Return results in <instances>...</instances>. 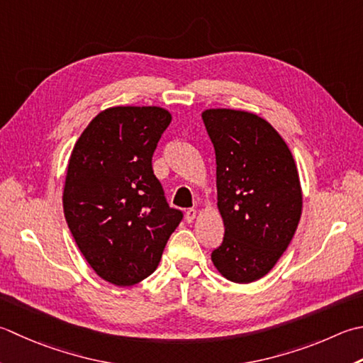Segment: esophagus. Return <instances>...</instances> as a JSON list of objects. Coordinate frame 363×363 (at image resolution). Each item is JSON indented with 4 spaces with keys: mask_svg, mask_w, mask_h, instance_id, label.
<instances>
[{
    "mask_svg": "<svg viewBox=\"0 0 363 363\" xmlns=\"http://www.w3.org/2000/svg\"><path fill=\"white\" fill-rule=\"evenodd\" d=\"M195 217H196V211H195L194 208H190V209L186 211V222H187V223L194 222Z\"/></svg>",
    "mask_w": 363,
    "mask_h": 363,
    "instance_id": "obj_1",
    "label": "esophagus"
}]
</instances>
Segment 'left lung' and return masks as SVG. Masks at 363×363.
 <instances>
[{
  "label": "left lung",
  "instance_id": "8db88e82",
  "mask_svg": "<svg viewBox=\"0 0 363 363\" xmlns=\"http://www.w3.org/2000/svg\"><path fill=\"white\" fill-rule=\"evenodd\" d=\"M216 149L222 244L212 250L217 271L234 283L264 277L286 250L302 214L296 162L274 127L253 113L203 111Z\"/></svg>",
  "mask_w": 363,
  "mask_h": 363
}]
</instances>
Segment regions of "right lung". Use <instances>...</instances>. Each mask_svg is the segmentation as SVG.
<instances>
[{
    "mask_svg": "<svg viewBox=\"0 0 363 363\" xmlns=\"http://www.w3.org/2000/svg\"><path fill=\"white\" fill-rule=\"evenodd\" d=\"M172 115L159 106H113L91 121L70 154L62 206L75 242L116 286L145 280L184 217L169 208L152 154Z\"/></svg>",
    "mask_w": 363,
    "mask_h": 363,
    "instance_id": "add662e5",
    "label": "right lung"
}]
</instances>
